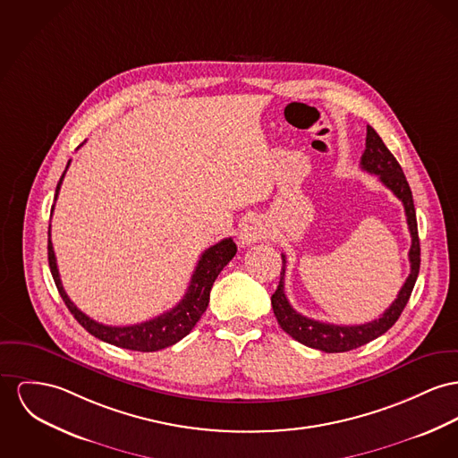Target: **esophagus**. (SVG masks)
Masks as SVG:
<instances>
[{
  "instance_id": "34e87169",
  "label": "esophagus",
  "mask_w": 458,
  "mask_h": 458,
  "mask_svg": "<svg viewBox=\"0 0 458 458\" xmlns=\"http://www.w3.org/2000/svg\"><path fill=\"white\" fill-rule=\"evenodd\" d=\"M264 236H266V229L262 227V224L257 218L244 220V224L240 229V243L248 246V244L257 243Z\"/></svg>"
}]
</instances>
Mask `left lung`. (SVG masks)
<instances>
[{
  "label": "left lung",
  "mask_w": 458,
  "mask_h": 458,
  "mask_svg": "<svg viewBox=\"0 0 458 458\" xmlns=\"http://www.w3.org/2000/svg\"><path fill=\"white\" fill-rule=\"evenodd\" d=\"M361 168L368 174L378 175L380 182L384 183L387 189H391L404 207L406 224H408L410 236H411V246L408 251L410 275L406 277L404 284L401 286L396 301L389 305V309H386V312L378 319H373L365 325H351V327L332 325V323H323V321L305 318L290 305L286 295H284L286 257L281 255L283 267H281V276H279V284L271 297L276 319H277L279 327L288 335L293 336L297 342L304 344L307 347H312V349H319L323 352L352 351V349H358L368 342L375 340L377 336L384 335L396 323L404 305L408 304V299L413 292L419 269H420V242H419L417 215H415V207H413L411 189L408 185V181H406L403 168L399 166L396 157L386 148L384 140L378 137V133L371 126H366V149L361 156Z\"/></svg>",
  "instance_id": "8db88e82"
}]
</instances>
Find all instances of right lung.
<instances>
[{
    "instance_id": "add662e5",
    "label": "right lung",
    "mask_w": 458,
    "mask_h": 458,
    "mask_svg": "<svg viewBox=\"0 0 458 458\" xmlns=\"http://www.w3.org/2000/svg\"><path fill=\"white\" fill-rule=\"evenodd\" d=\"M71 163V161H69ZM67 163V166H69ZM65 166V170H67ZM65 170L62 174L61 181L57 183L55 189V199L61 191V183L65 175ZM54 212V207H52ZM238 248L236 243L231 238H225L222 242L207 248L194 269V275L191 277V283L187 286V292L182 297V301L175 305L174 309L156 316L154 319L139 323V325H130V327H109L95 321L89 318L85 312H81L76 305L71 302L67 297L64 286H62L61 276L57 269V260L54 253V246L50 240V227H48V264L50 271L54 276V281L57 284V290L61 293L62 301L71 310V314L76 318V321L93 336L113 344L122 349H130V351H140V352H153L165 347H170L182 340L183 336L189 335V332L194 328V325L199 321L203 312L207 310L208 302H210V290L214 286L216 276L220 271L231 262V259L236 255Z\"/></svg>"
}]
</instances>
